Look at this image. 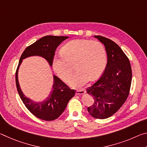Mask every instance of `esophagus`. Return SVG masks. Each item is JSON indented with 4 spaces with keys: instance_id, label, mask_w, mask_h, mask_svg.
I'll return each instance as SVG.
<instances>
[{
    "instance_id": "obj_1",
    "label": "esophagus",
    "mask_w": 147,
    "mask_h": 147,
    "mask_svg": "<svg viewBox=\"0 0 147 147\" xmlns=\"http://www.w3.org/2000/svg\"><path fill=\"white\" fill-rule=\"evenodd\" d=\"M85 93H86V91L84 90V89H80V90H77L76 91V94H80H80H84Z\"/></svg>"
}]
</instances>
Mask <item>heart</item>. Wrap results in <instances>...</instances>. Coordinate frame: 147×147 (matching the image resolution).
Listing matches in <instances>:
<instances>
[{
  "label": "heart",
  "instance_id": "b5f03b06",
  "mask_svg": "<svg viewBox=\"0 0 147 147\" xmlns=\"http://www.w3.org/2000/svg\"><path fill=\"white\" fill-rule=\"evenodd\" d=\"M61 54L53 59L54 72L61 80L68 81L73 73H76L69 82V85L79 88L89 80L98 79L105 70L108 58L103 44L89 39H74L62 47Z\"/></svg>",
  "mask_w": 147,
  "mask_h": 147
}]
</instances>
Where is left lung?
Instances as JSON below:
<instances>
[{"label": "left lung", "mask_w": 147, "mask_h": 147, "mask_svg": "<svg viewBox=\"0 0 147 147\" xmlns=\"http://www.w3.org/2000/svg\"><path fill=\"white\" fill-rule=\"evenodd\" d=\"M105 46L108 61L102 75L87 88L94 103L88 108L94 118L104 119L115 113L127 99L131 82V69L128 57L117 44L108 38L94 36Z\"/></svg>", "instance_id": "left-lung-1"}]
</instances>
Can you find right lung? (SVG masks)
<instances>
[{
  "label": "right lung",
  "mask_w": 147,
  "mask_h": 147,
  "mask_svg": "<svg viewBox=\"0 0 147 147\" xmlns=\"http://www.w3.org/2000/svg\"><path fill=\"white\" fill-rule=\"evenodd\" d=\"M67 36H46L26 47L20 58L16 73V86L19 94L26 108L37 117L44 121H53L58 118L63 112L70 99L75 94L74 89H71L58 77L53 75L54 84L53 90L45 100L42 102H34L27 98L20 88L18 80V70L23 59L30 56H39L44 58L53 65V59L55 51L62 41Z\"/></svg>",
  "instance_id": "obj_1"
}]
</instances>
